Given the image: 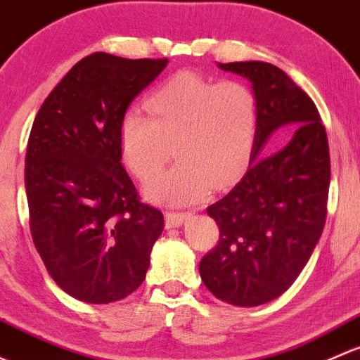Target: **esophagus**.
Listing matches in <instances>:
<instances>
[{
  "label": "esophagus",
  "mask_w": 360,
  "mask_h": 360,
  "mask_svg": "<svg viewBox=\"0 0 360 360\" xmlns=\"http://www.w3.org/2000/svg\"><path fill=\"white\" fill-rule=\"evenodd\" d=\"M191 218V213H173V211H168L166 213V227L168 229H176L184 224L185 220Z\"/></svg>",
  "instance_id": "1"
}]
</instances>
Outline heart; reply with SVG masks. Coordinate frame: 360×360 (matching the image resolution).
<instances>
[{
    "mask_svg": "<svg viewBox=\"0 0 360 360\" xmlns=\"http://www.w3.org/2000/svg\"><path fill=\"white\" fill-rule=\"evenodd\" d=\"M148 116L128 110L120 121V149L133 175L147 180L165 165L173 143L179 161L147 181L158 205L201 201L211 187L232 184L246 169L258 135L255 94L240 81L214 83L179 72L146 100Z\"/></svg>",
    "mask_w": 360,
    "mask_h": 360,
    "instance_id": "heart-1",
    "label": "heart"
}]
</instances>
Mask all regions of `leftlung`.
Returning <instances> with one entry per match:
<instances>
[{
	"label": "left lung",
	"mask_w": 360,
	"mask_h": 360,
	"mask_svg": "<svg viewBox=\"0 0 360 360\" xmlns=\"http://www.w3.org/2000/svg\"><path fill=\"white\" fill-rule=\"evenodd\" d=\"M218 68L251 83L258 135L243 179L207 207L220 239L199 274L221 302L258 307L295 283L321 239L331 180L328 136L316 103L284 70L258 60ZM291 129L283 150L261 158L274 132Z\"/></svg>",
	"instance_id": "left-lung-1"
}]
</instances>
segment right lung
I'll return each mask as SVG.
<instances>
[{"mask_svg": "<svg viewBox=\"0 0 360 360\" xmlns=\"http://www.w3.org/2000/svg\"><path fill=\"white\" fill-rule=\"evenodd\" d=\"M168 58L97 51L77 62L36 114L25 154L31 234L72 298L112 303L146 279L162 213L140 202L121 162L120 121Z\"/></svg>", "mask_w": 360, "mask_h": 360, "instance_id": "obj_1", "label": "right lung"}]
</instances>
